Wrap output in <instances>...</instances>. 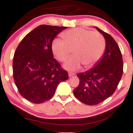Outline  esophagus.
Returning a JSON list of instances; mask_svg holds the SVG:
<instances>
[{
  "label": "esophagus",
  "instance_id": "obj_1",
  "mask_svg": "<svg viewBox=\"0 0 133 133\" xmlns=\"http://www.w3.org/2000/svg\"><path fill=\"white\" fill-rule=\"evenodd\" d=\"M68 74H69V77H71V76H73V75H75V72H68Z\"/></svg>",
  "mask_w": 133,
  "mask_h": 133
}]
</instances>
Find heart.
Segmentation results:
<instances>
[{
	"instance_id": "1",
	"label": "heart",
	"mask_w": 133,
	"mask_h": 133,
	"mask_svg": "<svg viewBox=\"0 0 133 133\" xmlns=\"http://www.w3.org/2000/svg\"><path fill=\"white\" fill-rule=\"evenodd\" d=\"M63 40L55 39L51 50L56 58L64 62L72 51L74 56L64 64L65 69L75 71L82 64L87 68H91L99 61L105 50L104 37L98 32L82 28H75L62 34Z\"/></svg>"
}]
</instances>
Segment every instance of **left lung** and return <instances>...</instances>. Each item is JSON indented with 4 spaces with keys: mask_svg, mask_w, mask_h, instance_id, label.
Returning <instances> with one entry per match:
<instances>
[{
    "mask_svg": "<svg viewBox=\"0 0 133 133\" xmlns=\"http://www.w3.org/2000/svg\"><path fill=\"white\" fill-rule=\"evenodd\" d=\"M96 28L105 38V51L93 68L78 74L79 83L73 91L78 99L91 106L98 104L114 93L123 74L122 56L117 42L109 34Z\"/></svg>",
    "mask_w": 133,
    "mask_h": 133,
    "instance_id": "1",
    "label": "left lung"
}]
</instances>
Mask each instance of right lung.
I'll use <instances>...</instances> for the list:
<instances>
[{
    "instance_id": "right-lung-1",
    "label": "right lung",
    "mask_w": 133,
    "mask_h": 133,
    "mask_svg": "<svg viewBox=\"0 0 133 133\" xmlns=\"http://www.w3.org/2000/svg\"><path fill=\"white\" fill-rule=\"evenodd\" d=\"M66 28L41 25L27 34L16 48L12 62L15 83L21 96L34 104L50 99L58 85L69 78L51 50L54 38Z\"/></svg>"
}]
</instances>
